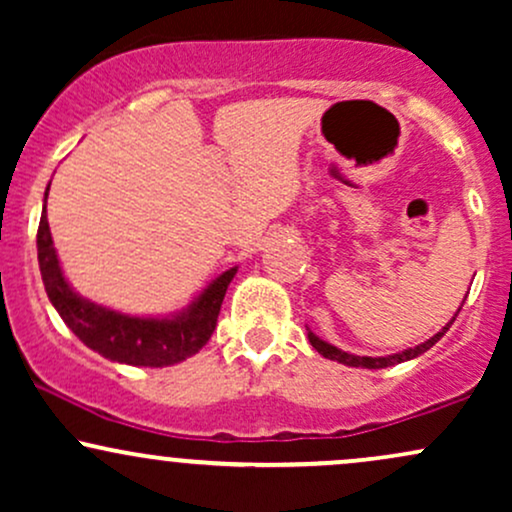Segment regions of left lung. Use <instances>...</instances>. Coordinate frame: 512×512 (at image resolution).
I'll return each instance as SVG.
<instances>
[{"mask_svg": "<svg viewBox=\"0 0 512 512\" xmlns=\"http://www.w3.org/2000/svg\"><path fill=\"white\" fill-rule=\"evenodd\" d=\"M464 298H467V296H464ZM457 313H460V310H457ZM457 313H455V317H457ZM455 317H452L448 325H445L443 330H440L438 334H433V337L428 339V342L414 346V349H404V351H399V354H392V356H378V358H373V356H354V354H346V351L337 349V346L322 342V339L315 337L313 332H308V339H310V344L315 346L317 354H322L325 358H330V361L344 363V366H351V368H387V366H395V363L411 361V358L421 356V354H424V351L431 349V346L436 344L438 339L443 337V334L450 330V325H452V322H455Z\"/></svg>", "mask_w": 512, "mask_h": 512, "instance_id": "8db88e82", "label": "left lung"}]
</instances>
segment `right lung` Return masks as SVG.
Instances as JSON below:
<instances>
[{
	"label": "right lung",
	"mask_w": 512,
	"mask_h": 512,
	"mask_svg": "<svg viewBox=\"0 0 512 512\" xmlns=\"http://www.w3.org/2000/svg\"><path fill=\"white\" fill-rule=\"evenodd\" d=\"M45 199H48V192H45ZM38 262L50 303L55 305L64 325L88 349L98 351L110 361L149 368L185 361L209 342L211 332L216 330L223 296L238 272V267H233L216 276L195 301L173 317H132L115 313L103 305L86 301L67 284L55 245H52L45 207L38 226Z\"/></svg>",
	"instance_id": "right-lung-1"
}]
</instances>
